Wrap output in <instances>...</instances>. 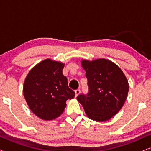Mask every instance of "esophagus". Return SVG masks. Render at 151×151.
Segmentation results:
<instances>
[{
	"mask_svg": "<svg viewBox=\"0 0 151 151\" xmlns=\"http://www.w3.org/2000/svg\"><path fill=\"white\" fill-rule=\"evenodd\" d=\"M75 93H76V96L77 97L78 95L80 93V89H76L75 91Z\"/></svg>",
	"mask_w": 151,
	"mask_h": 151,
	"instance_id": "1",
	"label": "esophagus"
}]
</instances>
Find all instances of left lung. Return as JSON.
<instances>
[{
  "label": "left lung",
  "instance_id": "8db88e82",
  "mask_svg": "<svg viewBox=\"0 0 151 151\" xmlns=\"http://www.w3.org/2000/svg\"><path fill=\"white\" fill-rule=\"evenodd\" d=\"M89 91L80 94L77 100L82 105L88 118L105 122L115 116L122 108L129 85L120 68L111 60L99 58L82 60Z\"/></svg>",
  "mask_w": 151,
  "mask_h": 151
}]
</instances>
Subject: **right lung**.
Returning a JSON list of instances; mask_svg holds the SVG:
<instances>
[{"label":"right lung","instance_id":"right-lung-1","mask_svg":"<svg viewBox=\"0 0 151 151\" xmlns=\"http://www.w3.org/2000/svg\"><path fill=\"white\" fill-rule=\"evenodd\" d=\"M64 67L61 62L45 59L35 65L24 80V99L39 118L52 120L60 116L67 100L75 96L63 74Z\"/></svg>","mask_w":151,"mask_h":151}]
</instances>
